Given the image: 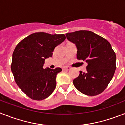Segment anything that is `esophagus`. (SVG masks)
<instances>
[{
	"label": "esophagus",
	"instance_id": "esophagus-1",
	"mask_svg": "<svg viewBox=\"0 0 125 125\" xmlns=\"http://www.w3.org/2000/svg\"><path fill=\"white\" fill-rule=\"evenodd\" d=\"M70 67L69 66H64V67H62V69L63 70H69V69H70Z\"/></svg>",
	"mask_w": 125,
	"mask_h": 125
}]
</instances>
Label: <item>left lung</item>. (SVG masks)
Returning a JSON list of instances; mask_svg holds the SVG:
<instances>
[{
    "label": "left lung",
    "mask_w": 125,
    "mask_h": 125,
    "mask_svg": "<svg viewBox=\"0 0 125 125\" xmlns=\"http://www.w3.org/2000/svg\"><path fill=\"white\" fill-rule=\"evenodd\" d=\"M69 41L78 49L77 59L86 61V72L79 71L73 80L74 86L88 96H96L107 88L116 68V54L110 43L103 37L89 31L81 30L66 34Z\"/></svg>",
    "instance_id": "1"
}]
</instances>
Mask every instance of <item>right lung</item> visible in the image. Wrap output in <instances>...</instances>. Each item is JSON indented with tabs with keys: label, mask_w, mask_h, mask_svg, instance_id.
Here are the masks:
<instances>
[{
	"label": "right lung",
	"mask_w": 125,
	"mask_h": 125,
	"mask_svg": "<svg viewBox=\"0 0 125 125\" xmlns=\"http://www.w3.org/2000/svg\"><path fill=\"white\" fill-rule=\"evenodd\" d=\"M64 34H32L19 43L12 54L11 70L16 84L28 97L44 100L56 87L61 68H43L45 59L52 56L55 47L65 40Z\"/></svg>",
	"instance_id": "add662e5"
}]
</instances>
